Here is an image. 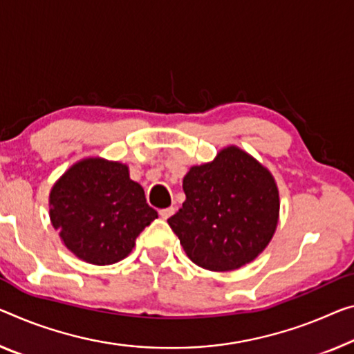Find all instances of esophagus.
Masks as SVG:
<instances>
[{
	"mask_svg": "<svg viewBox=\"0 0 354 354\" xmlns=\"http://www.w3.org/2000/svg\"><path fill=\"white\" fill-rule=\"evenodd\" d=\"M174 212H176V209H174V207H166V209H161L160 210V215H161V218L167 220V218H169V216L174 215Z\"/></svg>",
	"mask_w": 354,
	"mask_h": 354,
	"instance_id": "esophagus-1",
	"label": "esophagus"
}]
</instances>
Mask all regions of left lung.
Wrapping results in <instances>:
<instances>
[{
    "mask_svg": "<svg viewBox=\"0 0 354 354\" xmlns=\"http://www.w3.org/2000/svg\"><path fill=\"white\" fill-rule=\"evenodd\" d=\"M187 199L167 223L187 257L215 272L236 270L258 258L274 237L280 196L268 167L227 145L214 161L183 177Z\"/></svg>",
    "mask_w": 354,
    "mask_h": 354,
    "instance_id": "left-lung-1",
    "label": "left lung"
}]
</instances>
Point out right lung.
Wrapping results in <instances>:
<instances>
[{
	"label": "right lung",
	"instance_id": "right-lung-1",
	"mask_svg": "<svg viewBox=\"0 0 354 354\" xmlns=\"http://www.w3.org/2000/svg\"><path fill=\"white\" fill-rule=\"evenodd\" d=\"M48 215L64 247L96 266L127 258L144 227L158 218L128 166L100 156L74 162L53 183Z\"/></svg>",
	"mask_w": 354,
	"mask_h": 354
}]
</instances>
